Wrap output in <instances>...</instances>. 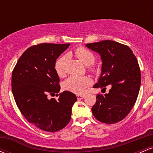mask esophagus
<instances>
[{
  "label": "esophagus",
  "instance_id": "esophagus-1",
  "mask_svg": "<svg viewBox=\"0 0 153 153\" xmlns=\"http://www.w3.org/2000/svg\"><path fill=\"white\" fill-rule=\"evenodd\" d=\"M84 95H77V98H78V100H80V99H82L84 98Z\"/></svg>",
  "mask_w": 153,
  "mask_h": 153
}]
</instances>
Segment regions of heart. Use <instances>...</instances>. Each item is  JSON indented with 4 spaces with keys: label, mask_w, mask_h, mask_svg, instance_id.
<instances>
[{
    "label": "heart",
    "mask_w": 153,
    "mask_h": 153,
    "mask_svg": "<svg viewBox=\"0 0 153 153\" xmlns=\"http://www.w3.org/2000/svg\"><path fill=\"white\" fill-rule=\"evenodd\" d=\"M75 55L79 60L85 65L89 66L92 65L95 61L94 54L90 50L83 47L78 48L75 51ZM65 57L62 56L56 61L54 65V69L56 73L59 75H62L64 73V62ZM92 82L91 79L87 76H76L72 75L68 78L64 82V88L66 90L71 91L77 94H81L84 92L85 89L90 85Z\"/></svg>",
    "instance_id": "b5f03b06"
}]
</instances>
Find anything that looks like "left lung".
<instances>
[{"label": "left lung", "mask_w": 153, "mask_h": 153, "mask_svg": "<svg viewBox=\"0 0 153 153\" xmlns=\"http://www.w3.org/2000/svg\"><path fill=\"white\" fill-rule=\"evenodd\" d=\"M101 56V73L94 88H105L111 85L108 94L97 95L92 107L95 118L105 124H115L125 118L134 106L141 84L140 67L128 46L114 41L104 40L85 45Z\"/></svg>", "instance_id": "8db88e82"}]
</instances>
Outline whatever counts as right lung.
Segmentation results:
<instances>
[{"label": "right lung", "mask_w": 153, "mask_h": 153, "mask_svg": "<svg viewBox=\"0 0 153 153\" xmlns=\"http://www.w3.org/2000/svg\"><path fill=\"white\" fill-rule=\"evenodd\" d=\"M69 46L43 43L29 47L12 73V92L17 106L26 120L45 131L54 132L66 127L77 101L76 96L67 91L57 95L58 100L47 98L60 90L54 65Z\"/></svg>", "instance_id": "right-lung-1"}]
</instances>
